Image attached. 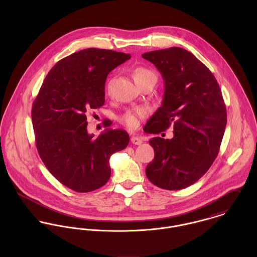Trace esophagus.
Segmentation results:
<instances>
[{
    "label": "esophagus",
    "mask_w": 257,
    "mask_h": 257,
    "mask_svg": "<svg viewBox=\"0 0 257 257\" xmlns=\"http://www.w3.org/2000/svg\"><path fill=\"white\" fill-rule=\"evenodd\" d=\"M131 143L135 146H141L143 144V140L138 138V137H132L131 138Z\"/></svg>",
    "instance_id": "esophagus-1"
}]
</instances>
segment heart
<instances>
[{"label":"heart","mask_w":257,"mask_h":257,"mask_svg":"<svg viewBox=\"0 0 257 257\" xmlns=\"http://www.w3.org/2000/svg\"><path fill=\"white\" fill-rule=\"evenodd\" d=\"M133 78L137 85L141 87L142 85L148 83V82H153L154 84L156 83L157 77L153 71L150 69H147L146 67H138L137 69L134 70L133 72ZM109 88V86H108ZM147 110L145 108H133L125 110L120 116L119 120L130 130H135L139 126L141 119L147 115Z\"/></svg>","instance_id":"1"}]
</instances>
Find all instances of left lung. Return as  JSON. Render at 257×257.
<instances>
[{
    "mask_svg": "<svg viewBox=\"0 0 257 257\" xmlns=\"http://www.w3.org/2000/svg\"><path fill=\"white\" fill-rule=\"evenodd\" d=\"M143 57L161 73L162 106L144 131L158 135L173 126V138H152L154 159L146 169L148 180L165 190H181L197 182L212 166L226 124L220 86L209 68L180 47L154 50Z\"/></svg>",
    "mask_w": 257,
    "mask_h": 257,
    "instance_id": "8db88e82",
    "label": "left lung"
}]
</instances>
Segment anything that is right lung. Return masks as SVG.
Returning <instances> with one entry per match:
<instances>
[{
    "mask_svg": "<svg viewBox=\"0 0 257 257\" xmlns=\"http://www.w3.org/2000/svg\"><path fill=\"white\" fill-rule=\"evenodd\" d=\"M130 58L110 49L72 53L52 67L33 104L38 154L48 171L75 192H91L107 183L110 155L128 145L123 130L106 128L94 139L87 132L86 113L105 104L108 74ZM110 124L108 120L105 127Z\"/></svg>",
    "mask_w": 257,
    "mask_h": 257,
    "instance_id": "obj_1",
    "label": "right lung"
}]
</instances>
